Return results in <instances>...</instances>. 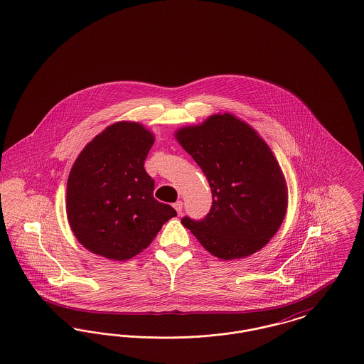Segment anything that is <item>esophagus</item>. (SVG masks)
Wrapping results in <instances>:
<instances>
[{
    "mask_svg": "<svg viewBox=\"0 0 364 364\" xmlns=\"http://www.w3.org/2000/svg\"><path fill=\"white\" fill-rule=\"evenodd\" d=\"M174 210L177 211V214H181V211H183V202L181 200H178V202H176L173 205Z\"/></svg>",
    "mask_w": 364,
    "mask_h": 364,
    "instance_id": "esophagus-1",
    "label": "esophagus"
}]
</instances>
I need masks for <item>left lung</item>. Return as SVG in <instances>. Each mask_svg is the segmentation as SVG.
I'll return each instance as SVG.
<instances>
[{
    "mask_svg": "<svg viewBox=\"0 0 364 364\" xmlns=\"http://www.w3.org/2000/svg\"><path fill=\"white\" fill-rule=\"evenodd\" d=\"M174 138L200 166L213 193L206 218L186 217L181 224L220 259L258 252L277 233L288 208L285 176L264 139L228 112L181 127Z\"/></svg>",
    "mask_w": 364,
    "mask_h": 364,
    "instance_id": "8db88e82",
    "label": "left lung"
}]
</instances>
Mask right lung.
I'll return each mask as SVG.
<instances>
[{"label": "right lung", "mask_w": 364, "mask_h": 364, "mask_svg": "<svg viewBox=\"0 0 364 364\" xmlns=\"http://www.w3.org/2000/svg\"><path fill=\"white\" fill-rule=\"evenodd\" d=\"M154 140L140 122H114L88 141L73 162L67 218L90 252L110 260L131 259L177 215L153 196L154 180L143 166Z\"/></svg>", "instance_id": "obj_1"}]
</instances>
